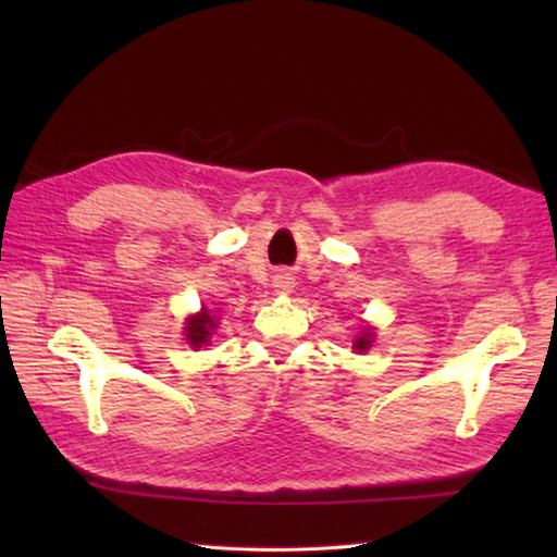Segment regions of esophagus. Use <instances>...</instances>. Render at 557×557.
Instances as JSON below:
<instances>
[{
  "mask_svg": "<svg viewBox=\"0 0 557 557\" xmlns=\"http://www.w3.org/2000/svg\"><path fill=\"white\" fill-rule=\"evenodd\" d=\"M277 287H280L282 292H289V287H292V282H289L287 277H280V280H277Z\"/></svg>",
  "mask_w": 557,
  "mask_h": 557,
  "instance_id": "esophagus-1",
  "label": "esophagus"
}]
</instances>
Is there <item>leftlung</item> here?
I'll return each mask as SVG.
<instances>
[{
    "mask_svg": "<svg viewBox=\"0 0 557 557\" xmlns=\"http://www.w3.org/2000/svg\"><path fill=\"white\" fill-rule=\"evenodd\" d=\"M371 332H363V336H358L356 338V342H354V346L358 348V351H366V348H369L371 346Z\"/></svg>",
    "mask_w": 557,
    "mask_h": 557,
    "instance_id": "8db88e82",
    "label": "left lung"
}]
</instances>
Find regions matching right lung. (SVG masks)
I'll list each match as a JSON object with an SVG mask.
<instances>
[{
	"label": "right lung",
	"mask_w": 557,
	"mask_h": 557,
	"mask_svg": "<svg viewBox=\"0 0 557 557\" xmlns=\"http://www.w3.org/2000/svg\"><path fill=\"white\" fill-rule=\"evenodd\" d=\"M213 326H215V324H213V319H211V314H209V312H206V309H203L201 314H196V317L188 319V326H186V338H188V344L199 348L201 344L209 342V336H211V329H213Z\"/></svg>",
	"instance_id": "obj_1"
}]
</instances>
